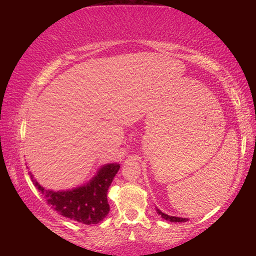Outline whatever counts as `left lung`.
<instances>
[{"instance_id":"obj_1","label":"left lung","mask_w":256,"mask_h":256,"mask_svg":"<svg viewBox=\"0 0 256 256\" xmlns=\"http://www.w3.org/2000/svg\"><path fill=\"white\" fill-rule=\"evenodd\" d=\"M156 211H157V214L162 216V218H164V220H167V222H188V218H182V216H168L167 214H164L162 210H159L158 208H156Z\"/></svg>"}]
</instances>
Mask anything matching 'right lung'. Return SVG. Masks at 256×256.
<instances>
[{
	"instance_id": "add662e5",
	"label": "right lung",
	"mask_w": 256,
	"mask_h": 256,
	"mask_svg": "<svg viewBox=\"0 0 256 256\" xmlns=\"http://www.w3.org/2000/svg\"><path fill=\"white\" fill-rule=\"evenodd\" d=\"M120 167L118 162L105 164L84 184L60 190L45 188L38 183L32 172L29 174L34 185L46 198L47 203L60 214L78 222L94 224L100 222L110 212L107 190Z\"/></svg>"
}]
</instances>
